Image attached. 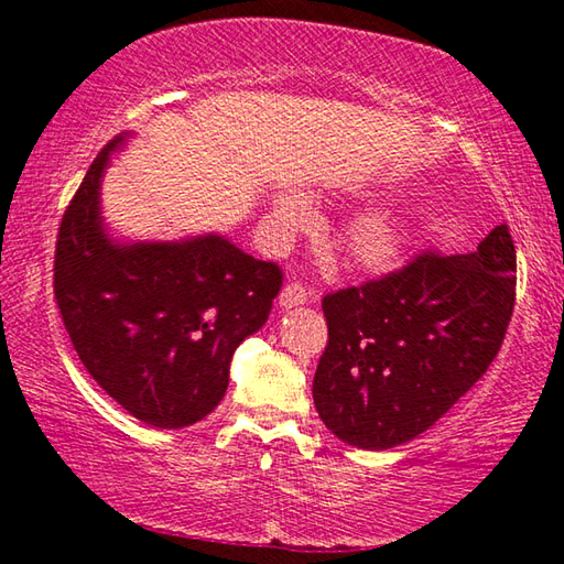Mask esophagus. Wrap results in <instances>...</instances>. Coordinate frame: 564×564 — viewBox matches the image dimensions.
I'll use <instances>...</instances> for the list:
<instances>
[{"label":"esophagus","mask_w":564,"mask_h":564,"mask_svg":"<svg viewBox=\"0 0 564 564\" xmlns=\"http://www.w3.org/2000/svg\"><path fill=\"white\" fill-rule=\"evenodd\" d=\"M313 299H316V295H313L308 289H305L303 283H289L281 291V295H279V301H281L283 308H293V305H303V303H308Z\"/></svg>","instance_id":"esophagus-1"}]
</instances>
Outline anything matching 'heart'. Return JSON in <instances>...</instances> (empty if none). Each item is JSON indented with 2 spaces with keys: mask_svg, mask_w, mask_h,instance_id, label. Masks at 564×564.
Returning a JSON list of instances; mask_svg holds the SVG:
<instances>
[{
  "mask_svg": "<svg viewBox=\"0 0 564 564\" xmlns=\"http://www.w3.org/2000/svg\"><path fill=\"white\" fill-rule=\"evenodd\" d=\"M275 221L285 234L303 231L313 224V208L303 196H281L275 198ZM408 248V226L390 214L358 218L343 238V251H346L348 261L352 263V269L362 273L395 271L405 261Z\"/></svg>",
  "mask_w": 564,
  "mask_h": 564,
  "instance_id": "heart-1",
  "label": "heart"
}]
</instances>
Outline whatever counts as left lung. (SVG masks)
Here are the masks:
<instances>
[{"instance_id": "8db88e82", "label": "left lung", "mask_w": 564, "mask_h": 564, "mask_svg": "<svg viewBox=\"0 0 564 564\" xmlns=\"http://www.w3.org/2000/svg\"><path fill=\"white\" fill-rule=\"evenodd\" d=\"M514 243L495 226L477 251H425L403 269L323 295L328 346L313 403L343 443L388 451L435 425L498 356L514 305Z\"/></svg>"}]
</instances>
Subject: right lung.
<instances>
[{"label": "right lung", "mask_w": 564, "mask_h": 564, "mask_svg": "<svg viewBox=\"0 0 564 564\" xmlns=\"http://www.w3.org/2000/svg\"><path fill=\"white\" fill-rule=\"evenodd\" d=\"M117 137L66 206L54 253V299L89 376L154 427H186L221 403L241 340L269 321L283 273L208 234L117 243L99 188Z\"/></svg>", "instance_id": "obj_1"}]
</instances>
